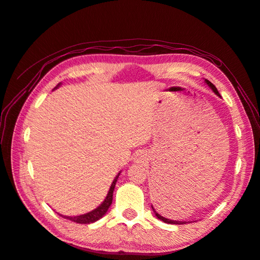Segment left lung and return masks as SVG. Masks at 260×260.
<instances>
[{"mask_svg":"<svg viewBox=\"0 0 260 260\" xmlns=\"http://www.w3.org/2000/svg\"><path fill=\"white\" fill-rule=\"evenodd\" d=\"M205 82H206L207 86L210 88V89H212V90L215 92V94H216L217 96L221 97V95H219V92H218V90H217V88L215 87V86L212 84V82H210V81H209V80H207V79H205ZM151 208H153V212H154V214H155V216L157 217L158 219H160V221H163L164 223H168V224H179V225H180V224H185V223H187L185 221H173V219H170V218L163 217V216H161V215H159L157 212H156L155 208H154L153 206H151Z\"/></svg>","mask_w":260,"mask_h":260,"instance_id":"8db88e82","label":"left lung"}]
</instances>
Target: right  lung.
<instances>
[{
    "instance_id": "add662e5",
    "label": "right lung",
    "mask_w": 260,
    "mask_h": 260,
    "mask_svg": "<svg viewBox=\"0 0 260 260\" xmlns=\"http://www.w3.org/2000/svg\"><path fill=\"white\" fill-rule=\"evenodd\" d=\"M58 86H60V84L57 85V87ZM57 87H55V88H57ZM120 173L114 178L113 182H112L111 187H110L109 192H107V196L104 199V202H103L99 207L92 209L91 212H88L86 214H81V215H77V216H66V215L60 214L61 216L67 218V219H70V221H72V222L79 223V224H90V223H94L96 221H99L100 218H102L107 213V210H109V208L111 206L112 200H113V191H114V188H115L116 181H117V179H119Z\"/></svg>"
}]
</instances>
